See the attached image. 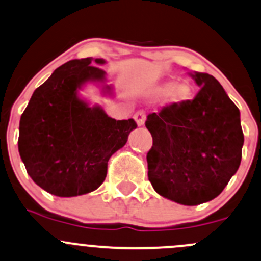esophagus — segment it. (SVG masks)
I'll use <instances>...</instances> for the list:
<instances>
[{
    "instance_id": "obj_1",
    "label": "esophagus",
    "mask_w": 261,
    "mask_h": 261,
    "mask_svg": "<svg viewBox=\"0 0 261 261\" xmlns=\"http://www.w3.org/2000/svg\"><path fill=\"white\" fill-rule=\"evenodd\" d=\"M145 117H146V115H145V111H138L135 115H134V119H135V121L139 126L144 125Z\"/></svg>"
}]
</instances>
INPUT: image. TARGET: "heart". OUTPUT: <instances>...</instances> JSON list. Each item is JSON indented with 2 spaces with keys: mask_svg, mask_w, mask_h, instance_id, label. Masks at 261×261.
<instances>
[{
  "mask_svg": "<svg viewBox=\"0 0 261 261\" xmlns=\"http://www.w3.org/2000/svg\"><path fill=\"white\" fill-rule=\"evenodd\" d=\"M171 89L170 92V98H171L172 102H182V101H186L190 98V89L186 85H180V86L175 87L174 82H167V84L164 85L160 89V92H167Z\"/></svg>",
  "mask_w": 261,
  "mask_h": 261,
  "instance_id": "1",
  "label": "heart"
}]
</instances>
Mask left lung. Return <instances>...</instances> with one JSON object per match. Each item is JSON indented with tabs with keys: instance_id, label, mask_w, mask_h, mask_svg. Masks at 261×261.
Returning <instances> with one entry per match:
<instances>
[{
	"instance_id": "left-lung-1",
	"label": "left lung",
	"mask_w": 261,
	"mask_h": 261,
	"mask_svg": "<svg viewBox=\"0 0 261 261\" xmlns=\"http://www.w3.org/2000/svg\"><path fill=\"white\" fill-rule=\"evenodd\" d=\"M200 86L193 100L166 105L147 116L152 136L147 176L158 194L182 205L220 195L241 161L240 111L215 77L191 73Z\"/></svg>"
}]
</instances>
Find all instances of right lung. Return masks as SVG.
<instances>
[{
    "instance_id": "right-lung-1",
    "label": "right lung",
    "mask_w": 261,
    "mask_h": 261,
    "mask_svg": "<svg viewBox=\"0 0 261 261\" xmlns=\"http://www.w3.org/2000/svg\"><path fill=\"white\" fill-rule=\"evenodd\" d=\"M102 59L71 60L35 90L20 120L18 151L27 174L52 195L71 197L96 190L108 161L138 127L135 120H115L77 97L87 81H103ZM108 90H110L109 86Z\"/></svg>"
}]
</instances>
